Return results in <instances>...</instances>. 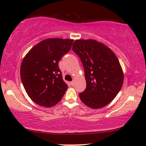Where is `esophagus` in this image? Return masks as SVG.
I'll list each match as a JSON object with an SVG mask.
<instances>
[{"label": "esophagus", "instance_id": "esophagus-1", "mask_svg": "<svg viewBox=\"0 0 146 146\" xmlns=\"http://www.w3.org/2000/svg\"><path fill=\"white\" fill-rule=\"evenodd\" d=\"M70 84H71V85L73 86V85H74V81H72V82H70Z\"/></svg>", "mask_w": 146, "mask_h": 146}]
</instances>
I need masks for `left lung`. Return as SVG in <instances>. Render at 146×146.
I'll list each match as a JSON object with an SVG mask.
<instances>
[{
    "label": "left lung",
    "mask_w": 146,
    "mask_h": 146,
    "mask_svg": "<svg viewBox=\"0 0 146 146\" xmlns=\"http://www.w3.org/2000/svg\"><path fill=\"white\" fill-rule=\"evenodd\" d=\"M72 49L84 68L86 88L79 95L93 109L102 108L114 99L122 88L123 73L111 49L95 40H76Z\"/></svg>",
    "instance_id": "obj_1"
}]
</instances>
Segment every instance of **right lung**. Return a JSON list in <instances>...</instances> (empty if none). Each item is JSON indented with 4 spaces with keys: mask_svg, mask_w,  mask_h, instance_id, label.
Listing matches in <instances>:
<instances>
[{
    "mask_svg": "<svg viewBox=\"0 0 146 146\" xmlns=\"http://www.w3.org/2000/svg\"><path fill=\"white\" fill-rule=\"evenodd\" d=\"M74 40L47 38L36 44L21 66L22 82L29 98L38 105L50 108L60 102L68 85L58 62L71 49Z\"/></svg>",
    "mask_w": 146,
    "mask_h": 146,
    "instance_id": "obj_1",
    "label": "right lung"
}]
</instances>
